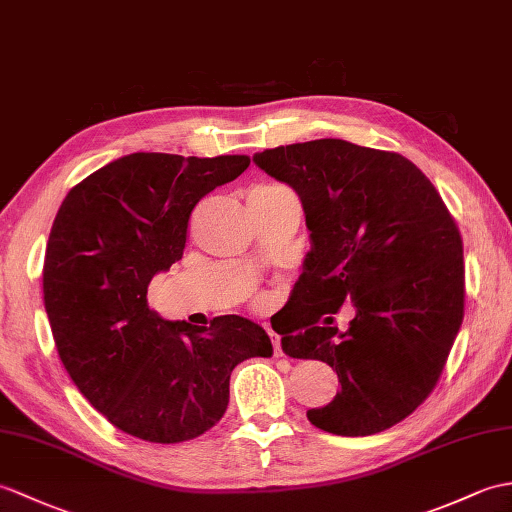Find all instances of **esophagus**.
<instances>
[{"label":"esophagus","instance_id":"esophagus-1","mask_svg":"<svg viewBox=\"0 0 512 512\" xmlns=\"http://www.w3.org/2000/svg\"><path fill=\"white\" fill-rule=\"evenodd\" d=\"M268 334H270V340H272V347H275V355H277V358H281V355H283V351H281V338L270 327H268Z\"/></svg>","mask_w":512,"mask_h":512}]
</instances>
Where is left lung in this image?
Wrapping results in <instances>:
<instances>
[{
  "mask_svg": "<svg viewBox=\"0 0 512 512\" xmlns=\"http://www.w3.org/2000/svg\"><path fill=\"white\" fill-rule=\"evenodd\" d=\"M259 170L301 198L312 248L285 305L281 349L327 362L340 392L307 419L329 434L371 436L403 421L436 386L465 316L454 218L397 152L316 139L257 152ZM354 305L350 329L331 313Z\"/></svg>",
  "mask_w": 512,
  "mask_h": 512,
  "instance_id": "8db88e82",
  "label": "left lung"
}]
</instances>
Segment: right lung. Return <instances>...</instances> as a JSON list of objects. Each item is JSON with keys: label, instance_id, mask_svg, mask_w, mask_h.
Listing matches in <instances>:
<instances>
[{"label": "right lung", "instance_id": "right-lung-1", "mask_svg": "<svg viewBox=\"0 0 512 512\" xmlns=\"http://www.w3.org/2000/svg\"><path fill=\"white\" fill-rule=\"evenodd\" d=\"M244 154L133 152L69 189L43 264V301L71 382L117 430L148 443L205 434L229 406L233 368L270 358L264 327L218 316L165 320L148 285L183 257L196 202L235 181Z\"/></svg>", "mask_w": 512, "mask_h": 512}]
</instances>
